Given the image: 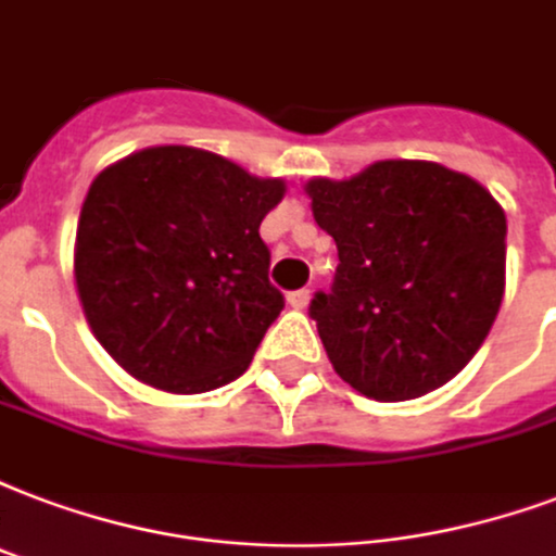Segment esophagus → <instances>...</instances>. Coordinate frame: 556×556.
Instances as JSON below:
<instances>
[{"instance_id":"esophagus-1","label":"esophagus","mask_w":556,"mask_h":556,"mask_svg":"<svg viewBox=\"0 0 556 556\" xmlns=\"http://www.w3.org/2000/svg\"><path fill=\"white\" fill-rule=\"evenodd\" d=\"M307 302H311V293H307V290H295V293L287 295V304H290V307H295V311L307 307Z\"/></svg>"}]
</instances>
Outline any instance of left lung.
Returning a JSON list of instances; mask_svg holds the SVG:
<instances>
[{
    "label": "left lung",
    "instance_id": "8db88e82",
    "mask_svg": "<svg viewBox=\"0 0 556 556\" xmlns=\"http://www.w3.org/2000/svg\"><path fill=\"white\" fill-rule=\"evenodd\" d=\"M304 193L340 254L333 290L311 302L333 372L375 402L452 381L504 299V207L433 161H378L342 181L311 178Z\"/></svg>",
    "mask_w": 556,
    "mask_h": 556
}]
</instances>
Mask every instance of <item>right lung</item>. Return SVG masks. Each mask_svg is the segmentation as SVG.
Wrapping results in <instances>:
<instances>
[{"label": "right lung", "instance_id": "obj_1", "mask_svg": "<svg viewBox=\"0 0 556 556\" xmlns=\"http://www.w3.org/2000/svg\"><path fill=\"white\" fill-rule=\"evenodd\" d=\"M287 193L195 146H149L96 175L75 231V290L125 372L175 395L249 369L283 295L263 216Z\"/></svg>", "mask_w": 556, "mask_h": 556}]
</instances>
